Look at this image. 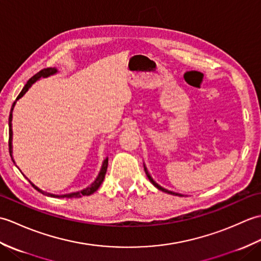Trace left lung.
I'll return each instance as SVG.
<instances>
[{
	"label": "left lung",
	"mask_w": 261,
	"mask_h": 261,
	"mask_svg": "<svg viewBox=\"0 0 261 261\" xmlns=\"http://www.w3.org/2000/svg\"><path fill=\"white\" fill-rule=\"evenodd\" d=\"M145 171H146V175H147V177L149 178V180L151 181V184L153 185V186H156L158 190H160V191H163V192H165V193H168V194H171V195H178V196H181L180 194H177V193H174V192H170V191H167V190H165V188H163L162 186H159L156 181H154L152 178H151V176L149 175V173H148V170H147V168H146V166H145Z\"/></svg>",
	"instance_id": "left-lung-1"
}]
</instances>
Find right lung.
<instances>
[{
    "instance_id": "right-lung-1",
    "label": "right lung",
    "mask_w": 261,
    "mask_h": 261,
    "mask_svg": "<svg viewBox=\"0 0 261 261\" xmlns=\"http://www.w3.org/2000/svg\"><path fill=\"white\" fill-rule=\"evenodd\" d=\"M57 71V69L56 68H53V67H48V68H43V69H41L40 71H38V73L36 74V75H33L31 79L28 81V83L27 84L24 85V87H23V90L21 91V93L19 94V96L16 97V99L18 98H20L22 95H23V94L29 90V87L33 84V83H35L37 80H39L40 79V77H47V76H49V75H53V74H55ZM14 104H15V102L13 103V105H12V108H11V112H10V116H9V151H10V156H11V158H12V125H11V121H12V111H13V108H14ZM12 160H13V158H12ZM14 163V162H13ZM108 163H109V159L107 158L104 160V163H103V166H102V169H101V171H99V174H98V176H97V178H96V180L93 182V184L90 186V187H87V188H85V190H83V191H81V192H77V193H71V194H66V195H62V196H59V195H54V194H47L48 196H51V197H67V198H70V197H82V196H88V195H91V194H93L94 192H96L97 190H98V187L101 186V184H102V181L104 180V177H105V174H107V169H108ZM29 182L30 184L36 188L37 191H39V192H41L40 190H39V188L37 187V186H35L32 184V182L29 180ZM41 193H43V192H41Z\"/></svg>"
}]
</instances>
